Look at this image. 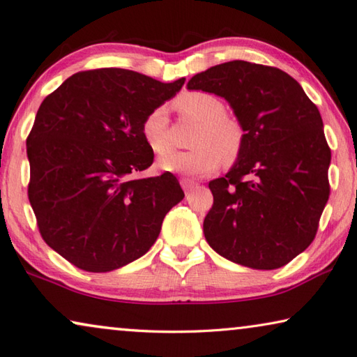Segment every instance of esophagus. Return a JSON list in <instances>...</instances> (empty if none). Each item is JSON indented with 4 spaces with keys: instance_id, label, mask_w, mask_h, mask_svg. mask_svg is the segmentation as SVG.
I'll use <instances>...</instances> for the list:
<instances>
[{
    "instance_id": "obj_1",
    "label": "esophagus",
    "mask_w": 357,
    "mask_h": 357,
    "mask_svg": "<svg viewBox=\"0 0 357 357\" xmlns=\"http://www.w3.org/2000/svg\"><path fill=\"white\" fill-rule=\"evenodd\" d=\"M180 185H181V188H183V190H185V192H190V191L194 190V188L197 186L196 181H192V180H190V178H181V180H180Z\"/></svg>"
}]
</instances>
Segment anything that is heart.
Instances as JSON below:
<instances>
[{
  "instance_id": "1",
  "label": "heart",
  "mask_w": 357,
  "mask_h": 357,
  "mask_svg": "<svg viewBox=\"0 0 357 357\" xmlns=\"http://www.w3.org/2000/svg\"><path fill=\"white\" fill-rule=\"evenodd\" d=\"M177 107L186 118L200 123L194 137L196 149L166 153L171 149V141L165 107L153 109L141 126L151 149L155 153H166L158 160L161 169L197 177L216 171L224 158L233 161L239 157L244 144V132L239 123L225 116V105L219 98L210 93L194 91L178 98Z\"/></svg>"
}]
</instances>
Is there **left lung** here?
I'll use <instances>...</instances> for the list:
<instances>
[{
	"instance_id": "left-lung-1",
	"label": "left lung",
	"mask_w": 357,
	"mask_h": 357,
	"mask_svg": "<svg viewBox=\"0 0 357 357\" xmlns=\"http://www.w3.org/2000/svg\"><path fill=\"white\" fill-rule=\"evenodd\" d=\"M188 90L224 98L244 132L236 163L208 185V244L241 266L283 267L314 241L329 197L331 151L319 109L287 73L244 60L196 74Z\"/></svg>"
}]
</instances>
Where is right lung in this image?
<instances>
[{
  "label": "right lung",
  "mask_w": 357,
  "mask_h": 357,
  "mask_svg": "<svg viewBox=\"0 0 357 357\" xmlns=\"http://www.w3.org/2000/svg\"><path fill=\"white\" fill-rule=\"evenodd\" d=\"M183 84L123 68L80 71L40 105L26 139L28 196L43 241L71 264L99 273L143 257L185 197L171 172L139 177L153 163L143 121Z\"/></svg>",
  "instance_id": "right-lung-1"
}]
</instances>
